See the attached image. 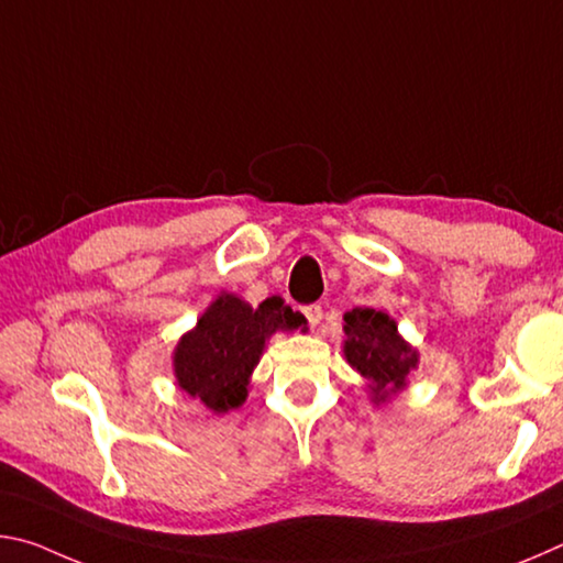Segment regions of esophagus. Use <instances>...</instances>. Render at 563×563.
<instances>
[{
  "mask_svg": "<svg viewBox=\"0 0 563 563\" xmlns=\"http://www.w3.org/2000/svg\"><path fill=\"white\" fill-rule=\"evenodd\" d=\"M302 316H305V320L310 322V328L316 330L320 325V320H322V308H320V305H305Z\"/></svg>",
  "mask_w": 563,
  "mask_h": 563,
  "instance_id": "obj_1",
  "label": "esophagus"
}]
</instances>
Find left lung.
<instances>
[{"instance_id": "1", "label": "left lung", "mask_w": 563, "mask_h": 563, "mask_svg": "<svg viewBox=\"0 0 563 563\" xmlns=\"http://www.w3.org/2000/svg\"><path fill=\"white\" fill-rule=\"evenodd\" d=\"M345 360L367 383L375 405L387 402L407 387V375L419 362L417 350L397 332V322L383 310L352 308L345 312Z\"/></svg>"}]
</instances>
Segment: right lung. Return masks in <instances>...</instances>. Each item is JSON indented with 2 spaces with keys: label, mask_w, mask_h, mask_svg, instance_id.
<instances>
[{
  "label": "right lung",
  "mask_w": 563,
  "mask_h": 563,
  "mask_svg": "<svg viewBox=\"0 0 563 563\" xmlns=\"http://www.w3.org/2000/svg\"><path fill=\"white\" fill-rule=\"evenodd\" d=\"M298 325V316L278 298L251 308L238 295L221 292L198 318L196 328L178 340L174 350L176 383L216 415L241 407L265 340L275 330Z\"/></svg>",
  "instance_id": "1"
}]
</instances>
